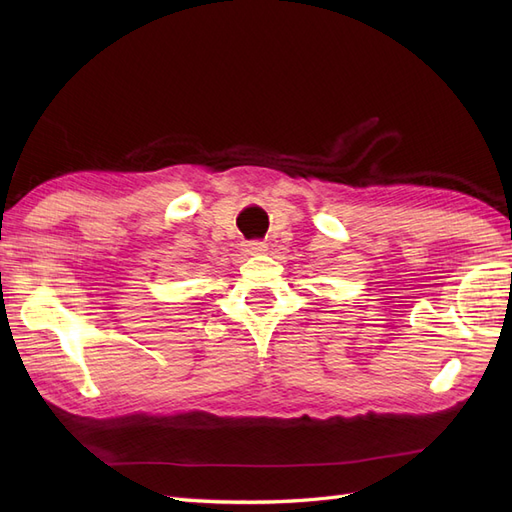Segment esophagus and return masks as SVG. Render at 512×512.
<instances>
[{"label": "esophagus", "mask_w": 512, "mask_h": 512, "mask_svg": "<svg viewBox=\"0 0 512 512\" xmlns=\"http://www.w3.org/2000/svg\"><path fill=\"white\" fill-rule=\"evenodd\" d=\"M245 252L252 254V256L265 254V252H267V243H265V241H250V243L245 245Z\"/></svg>", "instance_id": "obj_1"}]
</instances>
